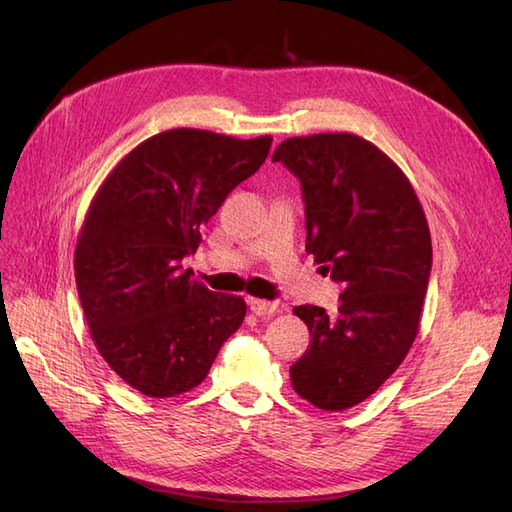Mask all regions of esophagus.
<instances>
[{
  "instance_id": "obj_1",
  "label": "esophagus",
  "mask_w": 512,
  "mask_h": 512,
  "mask_svg": "<svg viewBox=\"0 0 512 512\" xmlns=\"http://www.w3.org/2000/svg\"><path fill=\"white\" fill-rule=\"evenodd\" d=\"M250 309H252L256 316L269 318V316L275 314L277 303L275 301H267V299H250Z\"/></svg>"
}]
</instances>
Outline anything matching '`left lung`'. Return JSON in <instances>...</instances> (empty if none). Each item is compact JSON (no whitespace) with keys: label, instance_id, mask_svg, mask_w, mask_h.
Returning a JSON list of instances; mask_svg holds the SVG:
<instances>
[{"label":"left lung","instance_id":"left-lung-1","mask_svg":"<svg viewBox=\"0 0 512 512\" xmlns=\"http://www.w3.org/2000/svg\"><path fill=\"white\" fill-rule=\"evenodd\" d=\"M301 181L305 252L344 286L337 314L299 305L309 348L292 389L339 412L374 395L406 359L431 273V237L408 177L365 138L333 132L286 138L273 151Z\"/></svg>","mask_w":512,"mask_h":512}]
</instances>
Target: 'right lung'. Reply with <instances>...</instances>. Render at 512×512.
I'll list each match as a JSON object with an SVG mask.
<instances>
[{"label":"right lung","instance_id":"right-lung-1","mask_svg":"<svg viewBox=\"0 0 512 512\" xmlns=\"http://www.w3.org/2000/svg\"><path fill=\"white\" fill-rule=\"evenodd\" d=\"M271 143L166 130L123 156L91 200L74 252L76 290L98 352L147 397L194 389L241 327L245 301L192 280L181 260Z\"/></svg>","mask_w":512,"mask_h":512}]
</instances>
